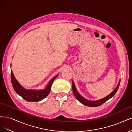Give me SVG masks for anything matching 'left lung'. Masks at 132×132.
Segmentation results:
<instances>
[{
  "label": "left lung",
  "mask_w": 132,
  "mask_h": 132,
  "mask_svg": "<svg viewBox=\"0 0 132 132\" xmlns=\"http://www.w3.org/2000/svg\"><path fill=\"white\" fill-rule=\"evenodd\" d=\"M119 84H120V81H119L118 84L117 85V87H116L115 89L112 92V93L110 95H108L107 96H106L105 98H103L102 99L99 100L95 101H89V100H87L84 98L83 97H82L78 93V92L77 91V89H76L73 81H72V89H73V94L75 96V98H77L79 102H80L81 103H82L83 105H84L87 106H89V107H97V106H99L102 105L103 103L106 102L108 100H109L110 98H111V97H112L113 96L114 94L116 93L118 89Z\"/></svg>",
  "instance_id": "8db88e82"
}]
</instances>
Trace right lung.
Masks as SVG:
<instances>
[{"mask_svg":"<svg viewBox=\"0 0 132 132\" xmlns=\"http://www.w3.org/2000/svg\"><path fill=\"white\" fill-rule=\"evenodd\" d=\"M58 75L55 76L54 78L51 80L45 89L41 90H28L23 88V87L20 85L18 81L16 80L12 71H11V80L14 90L20 96L27 101L36 102L42 100L47 96L48 95L51 91L52 84Z\"/></svg>","mask_w":132,"mask_h":132,"instance_id":"add662e5","label":"right lung"}]
</instances>
